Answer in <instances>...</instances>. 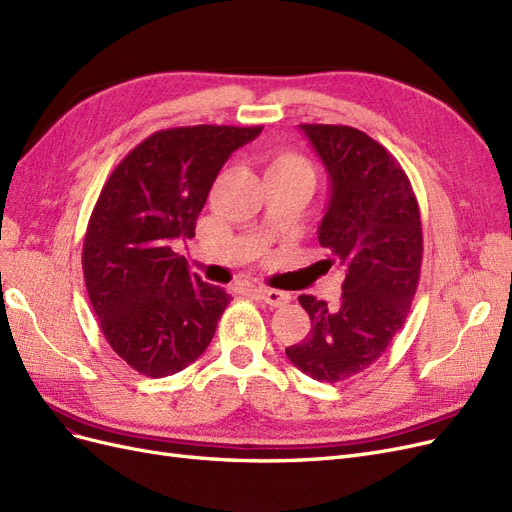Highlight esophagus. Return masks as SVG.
Here are the masks:
<instances>
[{"instance_id":"1","label":"esophagus","mask_w":512,"mask_h":512,"mask_svg":"<svg viewBox=\"0 0 512 512\" xmlns=\"http://www.w3.org/2000/svg\"><path fill=\"white\" fill-rule=\"evenodd\" d=\"M258 299H262L265 303H269L271 307H282L290 301V294L288 292H282V290H275V288H267V286H258L254 288Z\"/></svg>"}]
</instances>
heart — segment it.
<instances>
[{
	"label": "heart",
	"instance_id": "b5f03b06",
	"mask_svg": "<svg viewBox=\"0 0 512 512\" xmlns=\"http://www.w3.org/2000/svg\"><path fill=\"white\" fill-rule=\"evenodd\" d=\"M267 175L286 177V179H301L314 185V168L305 160L301 153L280 151L267 162Z\"/></svg>",
	"mask_w": 512,
	"mask_h": 512
}]
</instances>
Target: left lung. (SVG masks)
I'll return each instance as SVG.
<instances>
[{"label": "left lung", "mask_w": 512, "mask_h": 512, "mask_svg": "<svg viewBox=\"0 0 512 512\" xmlns=\"http://www.w3.org/2000/svg\"><path fill=\"white\" fill-rule=\"evenodd\" d=\"M331 181L318 241L346 271L337 307L301 294L312 329L286 356L305 376L339 382L361 374L404 327L421 277V211L404 168L350 126L301 123Z\"/></svg>", "instance_id": "1"}]
</instances>
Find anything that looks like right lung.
<instances>
[{"label": "right lung", "mask_w": 512, "mask_h": 512, "mask_svg": "<svg viewBox=\"0 0 512 512\" xmlns=\"http://www.w3.org/2000/svg\"><path fill=\"white\" fill-rule=\"evenodd\" d=\"M260 132L262 126L160 130L104 183L83 241L85 286L106 342L138 374H177L211 344L230 297L190 273L173 245L194 237L230 153Z\"/></svg>", "instance_id": "obj_1"}]
</instances>
